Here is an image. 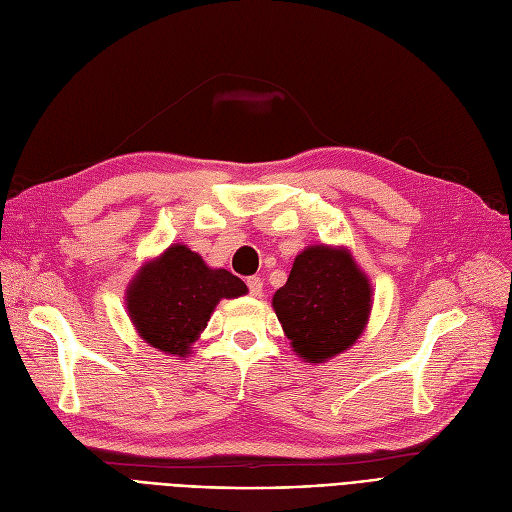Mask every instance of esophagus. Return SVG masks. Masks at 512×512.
I'll use <instances>...</instances> for the list:
<instances>
[{
  "label": "esophagus",
  "instance_id": "esophagus-1",
  "mask_svg": "<svg viewBox=\"0 0 512 512\" xmlns=\"http://www.w3.org/2000/svg\"><path fill=\"white\" fill-rule=\"evenodd\" d=\"M248 288L252 296H260L262 294V279L260 277H248Z\"/></svg>",
  "mask_w": 512,
  "mask_h": 512
}]
</instances>
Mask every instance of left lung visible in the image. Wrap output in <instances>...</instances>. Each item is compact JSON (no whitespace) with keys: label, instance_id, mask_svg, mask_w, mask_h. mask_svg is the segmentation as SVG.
Here are the masks:
<instances>
[{"label":"left lung","instance_id":"left-lung-1","mask_svg":"<svg viewBox=\"0 0 512 512\" xmlns=\"http://www.w3.org/2000/svg\"><path fill=\"white\" fill-rule=\"evenodd\" d=\"M370 309L373 284L345 245H307L273 294V311L292 351L311 364H324L356 345Z\"/></svg>","mask_w":512,"mask_h":512}]
</instances>
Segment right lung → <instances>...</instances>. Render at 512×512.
<instances>
[{"mask_svg": "<svg viewBox=\"0 0 512 512\" xmlns=\"http://www.w3.org/2000/svg\"><path fill=\"white\" fill-rule=\"evenodd\" d=\"M248 294V286L226 269H211L184 243L144 262L129 281L125 305L131 324L150 347L188 358L222 298Z\"/></svg>", "mask_w": 512, "mask_h": 512, "instance_id": "right-lung-1", "label": "right lung"}]
</instances>
